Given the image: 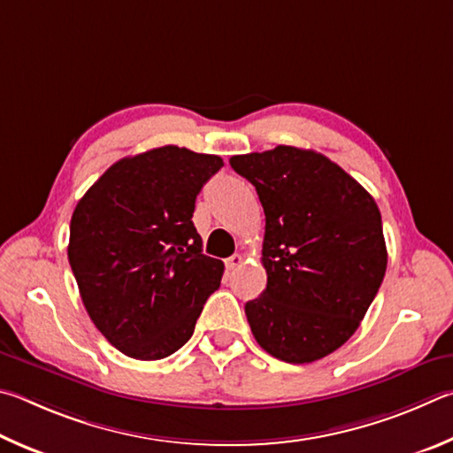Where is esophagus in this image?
<instances>
[{"mask_svg":"<svg viewBox=\"0 0 453 453\" xmlns=\"http://www.w3.org/2000/svg\"><path fill=\"white\" fill-rule=\"evenodd\" d=\"M242 263H244V257L242 255H233L231 258L225 260V265H226L228 271H234V268H239Z\"/></svg>","mask_w":453,"mask_h":453,"instance_id":"obj_1","label":"esophagus"}]
</instances>
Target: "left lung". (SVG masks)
<instances>
[{"instance_id": "8db88e82", "label": "left lung", "mask_w": 453, "mask_h": 453, "mask_svg": "<svg viewBox=\"0 0 453 453\" xmlns=\"http://www.w3.org/2000/svg\"><path fill=\"white\" fill-rule=\"evenodd\" d=\"M255 185L266 226V288L244 304L260 348L288 364L338 350L384 280L382 214L372 195L316 150L279 145L231 157Z\"/></svg>"}]
</instances>
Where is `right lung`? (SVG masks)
Masks as SVG:
<instances>
[{
	"mask_svg": "<svg viewBox=\"0 0 453 453\" xmlns=\"http://www.w3.org/2000/svg\"><path fill=\"white\" fill-rule=\"evenodd\" d=\"M217 155L158 147L125 157L77 203L67 257L95 326L119 352L161 360L193 336L225 265L203 255L196 195Z\"/></svg>",
	"mask_w": 453,
	"mask_h": 453,
	"instance_id": "add662e5",
	"label": "right lung"
}]
</instances>
